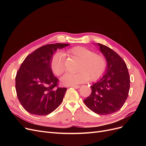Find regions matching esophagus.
<instances>
[{
	"label": "esophagus",
	"instance_id": "esophagus-1",
	"mask_svg": "<svg viewBox=\"0 0 146 146\" xmlns=\"http://www.w3.org/2000/svg\"><path fill=\"white\" fill-rule=\"evenodd\" d=\"M70 87L74 88H75V89H78V88L80 87V85H74V86H70Z\"/></svg>",
	"mask_w": 146,
	"mask_h": 146
}]
</instances>
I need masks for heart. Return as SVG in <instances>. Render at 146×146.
<instances>
[{
	"label": "heart",
	"mask_w": 146,
	"mask_h": 146,
	"mask_svg": "<svg viewBox=\"0 0 146 146\" xmlns=\"http://www.w3.org/2000/svg\"><path fill=\"white\" fill-rule=\"evenodd\" d=\"M67 53L76 57L80 61L77 74L66 73L61 78V82L65 86H74L89 80L99 79L107 67L105 57L89 48L83 46H76L67 50ZM52 71L56 76H60L65 70V56L61 52H56L50 61Z\"/></svg>",
	"instance_id": "1"
}]
</instances>
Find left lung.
<instances>
[{"instance_id":"left-lung-1","label":"left lung","mask_w":146,"mask_h":146,"mask_svg":"<svg viewBox=\"0 0 146 146\" xmlns=\"http://www.w3.org/2000/svg\"><path fill=\"white\" fill-rule=\"evenodd\" d=\"M107 61L103 76L91 86V94L83 100L92 111L107 115L117 111L124 104L130 90V76L124 61L117 53L99 43L94 44Z\"/></svg>"}]
</instances>
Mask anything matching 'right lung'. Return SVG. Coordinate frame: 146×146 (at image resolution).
<instances>
[{"mask_svg": "<svg viewBox=\"0 0 146 146\" xmlns=\"http://www.w3.org/2000/svg\"><path fill=\"white\" fill-rule=\"evenodd\" d=\"M69 44H50L39 47L26 57L17 72L16 90L21 104L35 115L50 114L62 102L66 88H56L58 79L50 68L54 53Z\"/></svg>", "mask_w": 146, "mask_h": 146, "instance_id": "obj_1", "label": "right lung"}]
</instances>
